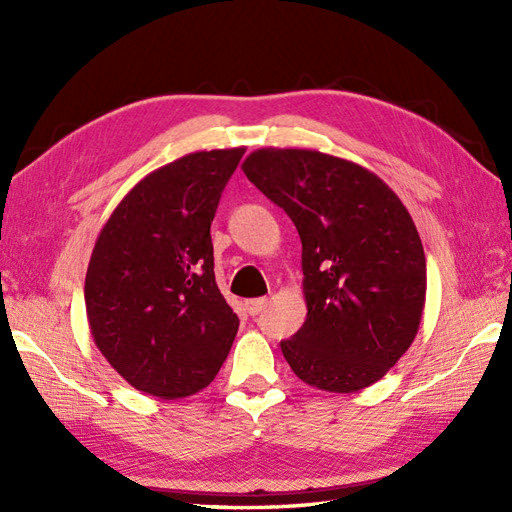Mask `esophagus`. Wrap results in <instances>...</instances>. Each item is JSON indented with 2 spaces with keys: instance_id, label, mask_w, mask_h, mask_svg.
Listing matches in <instances>:
<instances>
[{
  "instance_id": "obj_1",
  "label": "esophagus",
  "mask_w": 512,
  "mask_h": 512,
  "mask_svg": "<svg viewBox=\"0 0 512 512\" xmlns=\"http://www.w3.org/2000/svg\"><path fill=\"white\" fill-rule=\"evenodd\" d=\"M266 303H268L266 297L248 299V301H246V310H248V314H253V317H255V314H259V312H262V310L266 308Z\"/></svg>"
}]
</instances>
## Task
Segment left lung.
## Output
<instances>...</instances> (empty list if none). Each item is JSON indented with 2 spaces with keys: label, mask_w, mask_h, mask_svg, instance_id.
<instances>
[{
  "label": "left lung",
  "mask_w": 512,
  "mask_h": 512,
  "mask_svg": "<svg viewBox=\"0 0 512 512\" xmlns=\"http://www.w3.org/2000/svg\"><path fill=\"white\" fill-rule=\"evenodd\" d=\"M242 169L301 237L308 317L281 341L292 372L336 394L374 385L416 339L427 295L405 204L376 173L314 149H257Z\"/></svg>",
  "instance_id": "left-lung-1"
}]
</instances>
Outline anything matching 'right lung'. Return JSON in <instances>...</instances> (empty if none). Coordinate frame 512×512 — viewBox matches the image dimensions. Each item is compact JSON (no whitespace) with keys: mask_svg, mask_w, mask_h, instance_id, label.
Segmentation results:
<instances>
[{"mask_svg":"<svg viewBox=\"0 0 512 512\" xmlns=\"http://www.w3.org/2000/svg\"><path fill=\"white\" fill-rule=\"evenodd\" d=\"M244 147L195 151L151 171L96 239L85 310L101 354L138 391L198 394L239 328L213 273L211 222Z\"/></svg>","mask_w":512,"mask_h":512,"instance_id":"obj_1","label":"right lung"}]
</instances>
